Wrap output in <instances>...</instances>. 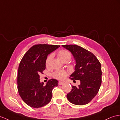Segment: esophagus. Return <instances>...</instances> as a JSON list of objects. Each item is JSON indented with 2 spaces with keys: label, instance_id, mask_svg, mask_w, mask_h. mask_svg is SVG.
<instances>
[{
  "label": "esophagus",
  "instance_id": "34e87169",
  "mask_svg": "<svg viewBox=\"0 0 120 120\" xmlns=\"http://www.w3.org/2000/svg\"><path fill=\"white\" fill-rule=\"evenodd\" d=\"M64 83V82H62V81H59V82H58V84H59L60 86H62V85H63V84Z\"/></svg>",
  "mask_w": 120,
  "mask_h": 120
}]
</instances>
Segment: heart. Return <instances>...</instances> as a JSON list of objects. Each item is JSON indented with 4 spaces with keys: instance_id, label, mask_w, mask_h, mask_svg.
<instances>
[{
    "instance_id": "obj_1",
    "label": "heart",
    "mask_w": 120,
    "mask_h": 120,
    "mask_svg": "<svg viewBox=\"0 0 120 120\" xmlns=\"http://www.w3.org/2000/svg\"><path fill=\"white\" fill-rule=\"evenodd\" d=\"M57 55L58 57H59L61 60H63V62L67 59H70L71 57V55L70 54V52L65 50H61L58 51ZM52 55L50 54L48 55L47 57L46 60V65H49V64L50 63L52 58ZM67 75H68V73H67V72L65 71V70H56V71H55L52 74V76H53V77L59 80L64 79L66 78V77L67 76Z\"/></svg>"
}]
</instances>
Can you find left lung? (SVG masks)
Wrapping results in <instances>:
<instances>
[{
    "label": "left lung",
    "instance_id": "1",
    "mask_svg": "<svg viewBox=\"0 0 120 120\" xmlns=\"http://www.w3.org/2000/svg\"><path fill=\"white\" fill-rule=\"evenodd\" d=\"M71 52L76 61L75 71L70 75L72 80L80 81L78 86H72L67 95L71 103L83 105L92 101L97 94L102 82L101 64L92 52L76 45H62Z\"/></svg>",
    "mask_w": 120,
    "mask_h": 120
}]
</instances>
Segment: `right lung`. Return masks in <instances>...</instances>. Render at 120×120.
<instances>
[{"label":"right lung","instance_id":"right-lung-1","mask_svg":"<svg viewBox=\"0 0 120 120\" xmlns=\"http://www.w3.org/2000/svg\"><path fill=\"white\" fill-rule=\"evenodd\" d=\"M60 45H34L26 52L20 63L17 84L19 95L25 103L34 108H40L50 102L52 90L58 86L54 79L48 80L45 86L40 82V73L46 68L48 55Z\"/></svg>","mask_w":120,"mask_h":120}]
</instances>
